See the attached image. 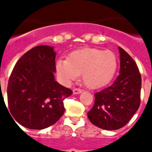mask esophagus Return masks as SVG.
<instances>
[{
	"instance_id": "34e87169",
	"label": "esophagus",
	"mask_w": 152,
	"mask_h": 152,
	"mask_svg": "<svg viewBox=\"0 0 152 152\" xmlns=\"http://www.w3.org/2000/svg\"><path fill=\"white\" fill-rule=\"evenodd\" d=\"M81 92H82V90H81V89H79V88H74L73 89L74 95H78V94H80Z\"/></svg>"
}]
</instances>
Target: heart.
<instances>
[{"mask_svg": "<svg viewBox=\"0 0 152 152\" xmlns=\"http://www.w3.org/2000/svg\"><path fill=\"white\" fill-rule=\"evenodd\" d=\"M118 69V58L112 51L84 48L72 52L68 60H59L56 69L66 84L82 74V80L88 88L99 89L108 84Z\"/></svg>", "mask_w": 152, "mask_h": 152, "instance_id": "obj_1", "label": "heart"}]
</instances>
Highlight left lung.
<instances>
[{
	"label": "left lung",
	"mask_w": 152,
	"mask_h": 152,
	"mask_svg": "<svg viewBox=\"0 0 152 152\" xmlns=\"http://www.w3.org/2000/svg\"><path fill=\"white\" fill-rule=\"evenodd\" d=\"M119 76L110 87L95 94V104L88 113L95 126L106 130L125 126L139 109L141 76L136 62L127 52L118 47Z\"/></svg>",
	"instance_id": "1"
}]
</instances>
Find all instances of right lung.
Returning a JSON list of instances; mask_svg holds the SVG:
<instances>
[{"label": "right lung", "instance_id": "obj_1", "mask_svg": "<svg viewBox=\"0 0 152 152\" xmlns=\"http://www.w3.org/2000/svg\"><path fill=\"white\" fill-rule=\"evenodd\" d=\"M55 57L53 46H35L20 57L11 73L8 109L14 121L27 129L55 124L64 113L63 101L72 94L55 80Z\"/></svg>", "mask_w": 152, "mask_h": 152}]
</instances>
